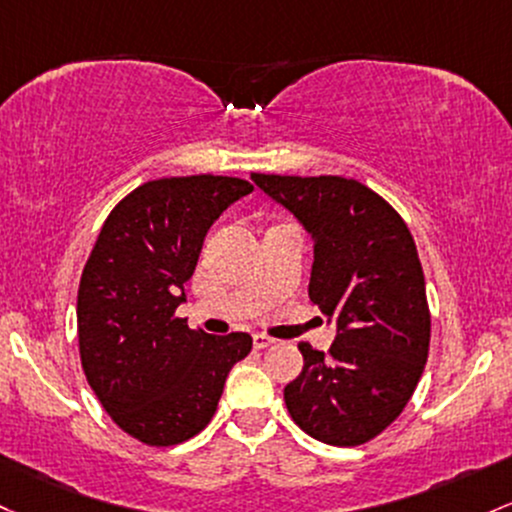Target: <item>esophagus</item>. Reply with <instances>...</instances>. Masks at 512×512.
<instances>
[{"mask_svg": "<svg viewBox=\"0 0 512 512\" xmlns=\"http://www.w3.org/2000/svg\"><path fill=\"white\" fill-rule=\"evenodd\" d=\"M252 345H255V350H265V347L274 345V340L267 338V335H255V338H252Z\"/></svg>", "mask_w": 512, "mask_h": 512, "instance_id": "obj_1", "label": "esophagus"}]
</instances>
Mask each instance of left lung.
Here are the masks:
<instances>
[{
    "label": "left lung",
    "instance_id": "8db88e82",
    "mask_svg": "<svg viewBox=\"0 0 512 512\" xmlns=\"http://www.w3.org/2000/svg\"><path fill=\"white\" fill-rule=\"evenodd\" d=\"M252 182L313 235L308 296L338 323L328 352L299 345L286 408L325 445H364L401 415L428 362L430 308L411 230L357 179L252 172Z\"/></svg>",
    "mask_w": 512,
    "mask_h": 512
}]
</instances>
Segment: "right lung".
<instances>
[{
    "label": "right lung",
    "mask_w": 512,
    "mask_h": 512,
    "mask_svg": "<svg viewBox=\"0 0 512 512\" xmlns=\"http://www.w3.org/2000/svg\"><path fill=\"white\" fill-rule=\"evenodd\" d=\"M252 184L221 174L145 182L106 216L82 269L77 338L89 386L123 432L172 447L211 423L247 333L206 335L177 316L206 233Z\"/></svg>",
    "instance_id": "obj_1"
}]
</instances>
